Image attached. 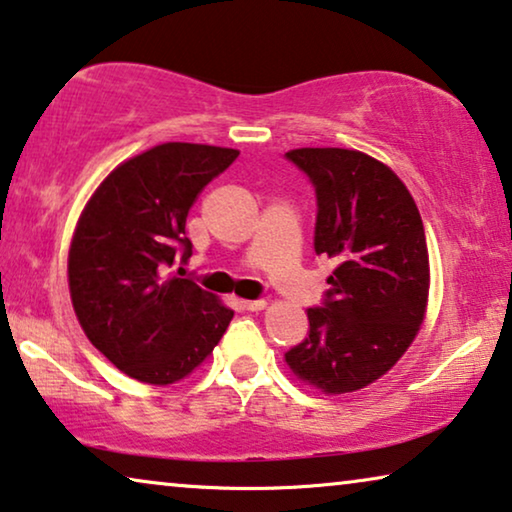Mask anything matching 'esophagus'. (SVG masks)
Here are the masks:
<instances>
[{
    "label": "esophagus",
    "mask_w": 512,
    "mask_h": 512,
    "mask_svg": "<svg viewBox=\"0 0 512 512\" xmlns=\"http://www.w3.org/2000/svg\"><path fill=\"white\" fill-rule=\"evenodd\" d=\"M240 307L247 309V311H261L268 307V302L265 300H240Z\"/></svg>",
    "instance_id": "34e87169"
}]
</instances>
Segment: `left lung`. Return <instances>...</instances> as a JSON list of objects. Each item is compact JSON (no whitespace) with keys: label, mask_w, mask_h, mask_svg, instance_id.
Returning a JSON list of instances; mask_svg holds the SVG:
<instances>
[{"label":"left lung","mask_w":512,"mask_h":512,"mask_svg":"<svg viewBox=\"0 0 512 512\" xmlns=\"http://www.w3.org/2000/svg\"><path fill=\"white\" fill-rule=\"evenodd\" d=\"M316 187V254L337 261L309 335L288 351L293 376L323 395L388 374L425 321L429 254L411 191L383 161L344 147L286 152Z\"/></svg>","instance_id":"left-lung-1"}]
</instances>
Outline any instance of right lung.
Instances as JSON below:
<instances>
[{
  "label": "right lung",
  "instance_id": "obj_1",
  "mask_svg": "<svg viewBox=\"0 0 512 512\" xmlns=\"http://www.w3.org/2000/svg\"><path fill=\"white\" fill-rule=\"evenodd\" d=\"M238 150L161 143L110 170L80 212L69 291L94 348L131 379L170 385L203 365L233 318L196 281L166 274L191 256V205Z\"/></svg>",
  "mask_w": 512,
  "mask_h": 512
}]
</instances>
